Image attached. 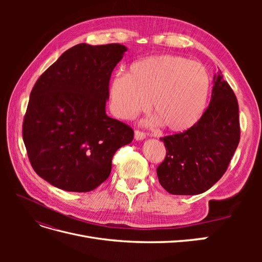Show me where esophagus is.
Instances as JSON below:
<instances>
[{"instance_id": "esophagus-1", "label": "esophagus", "mask_w": 262, "mask_h": 262, "mask_svg": "<svg viewBox=\"0 0 262 262\" xmlns=\"http://www.w3.org/2000/svg\"><path fill=\"white\" fill-rule=\"evenodd\" d=\"M145 133L143 132V131H140V130H136L134 131V139L136 140H138V141H141V140H143V139H145Z\"/></svg>"}]
</instances>
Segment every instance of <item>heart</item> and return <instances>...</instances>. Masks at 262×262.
<instances>
[{"mask_svg":"<svg viewBox=\"0 0 262 262\" xmlns=\"http://www.w3.org/2000/svg\"><path fill=\"white\" fill-rule=\"evenodd\" d=\"M211 90V77L202 64L172 54L133 62L126 74H116L109 84L112 113L129 120L148 108L149 125L163 124L170 132H185L200 120Z\"/></svg>","mask_w":262,"mask_h":262,"instance_id":"1","label":"heart"}]
</instances>
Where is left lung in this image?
Here are the masks:
<instances>
[{"instance_id":"left-lung-1","label":"left lung","mask_w":262,"mask_h":262,"mask_svg":"<svg viewBox=\"0 0 262 262\" xmlns=\"http://www.w3.org/2000/svg\"><path fill=\"white\" fill-rule=\"evenodd\" d=\"M209 107L195 125L161 138L165 160L157 167L160 184L171 194L209 190L224 175L241 139L238 102L221 71L213 77Z\"/></svg>"}]
</instances>
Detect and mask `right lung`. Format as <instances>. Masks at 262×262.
I'll list each match as a JSON object with an SVG mask.
<instances>
[{
    "label": "right lung",
    "mask_w": 262,
    "mask_h": 262,
    "mask_svg": "<svg viewBox=\"0 0 262 262\" xmlns=\"http://www.w3.org/2000/svg\"><path fill=\"white\" fill-rule=\"evenodd\" d=\"M126 48L76 45L38 78L23 122V140L38 176L66 191L89 192L110 175L130 125L106 115L110 76Z\"/></svg>",
    "instance_id": "right-lung-1"
}]
</instances>
